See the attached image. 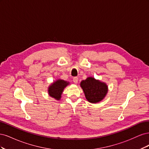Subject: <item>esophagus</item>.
Here are the masks:
<instances>
[{
    "instance_id": "esophagus-1",
    "label": "esophagus",
    "mask_w": 149,
    "mask_h": 149,
    "mask_svg": "<svg viewBox=\"0 0 149 149\" xmlns=\"http://www.w3.org/2000/svg\"><path fill=\"white\" fill-rule=\"evenodd\" d=\"M73 82H74L75 84H77V83H78V77H74V78H73Z\"/></svg>"
}]
</instances>
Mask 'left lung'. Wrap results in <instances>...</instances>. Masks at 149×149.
<instances>
[{
    "label": "left lung",
    "instance_id": "left-lung-1",
    "mask_svg": "<svg viewBox=\"0 0 149 149\" xmlns=\"http://www.w3.org/2000/svg\"><path fill=\"white\" fill-rule=\"evenodd\" d=\"M86 100L91 103H97L102 101L107 93L108 87L105 83L93 77L83 80L80 84Z\"/></svg>",
    "mask_w": 149,
    "mask_h": 149
}]
</instances>
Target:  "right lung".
<instances>
[{
	"label": "right lung",
	"instance_id": "obj_1",
	"mask_svg": "<svg viewBox=\"0 0 149 149\" xmlns=\"http://www.w3.org/2000/svg\"><path fill=\"white\" fill-rule=\"evenodd\" d=\"M69 82L62 79H58L54 81L48 89L49 96L56 100H60L61 97V94L64 89L69 84Z\"/></svg>",
	"mask_w": 149,
	"mask_h": 149
}]
</instances>
